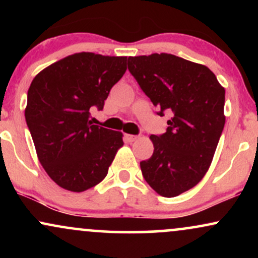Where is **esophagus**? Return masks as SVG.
I'll use <instances>...</instances> for the list:
<instances>
[{
	"label": "esophagus",
	"mask_w": 258,
	"mask_h": 258,
	"mask_svg": "<svg viewBox=\"0 0 258 258\" xmlns=\"http://www.w3.org/2000/svg\"><path fill=\"white\" fill-rule=\"evenodd\" d=\"M137 136L135 135H125V141L128 142V143H132V142L137 141Z\"/></svg>",
	"instance_id": "1"
}]
</instances>
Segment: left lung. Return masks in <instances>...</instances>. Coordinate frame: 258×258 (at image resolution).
Instances as JSON below:
<instances>
[{
  "label": "left lung",
  "mask_w": 258,
  "mask_h": 258,
  "mask_svg": "<svg viewBox=\"0 0 258 258\" xmlns=\"http://www.w3.org/2000/svg\"><path fill=\"white\" fill-rule=\"evenodd\" d=\"M128 70L160 116L172 111L166 132L150 136L154 153L141 170L156 193L177 197L211 165L226 122V91L205 65L167 53L128 57Z\"/></svg>",
  "instance_id": "8db88e82"
}]
</instances>
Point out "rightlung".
I'll return each mask as SVG.
<instances>
[{"instance_id":"1","label":"right lung","mask_w":258,"mask_h":258,"mask_svg":"<svg viewBox=\"0 0 258 258\" xmlns=\"http://www.w3.org/2000/svg\"><path fill=\"white\" fill-rule=\"evenodd\" d=\"M126 61L127 57L75 53L38 73L29 87L25 120L37 158L67 190L80 193L102 182L123 146L121 132L92 125L90 110H102Z\"/></svg>"}]
</instances>
